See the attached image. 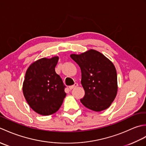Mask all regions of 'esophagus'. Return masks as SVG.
<instances>
[{
  "label": "esophagus",
  "mask_w": 146,
  "mask_h": 146,
  "mask_svg": "<svg viewBox=\"0 0 146 146\" xmlns=\"http://www.w3.org/2000/svg\"><path fill=\"white\" fill-rule=\"evenodd\" d=\"M78 86V84L77 83H75V84H74L73 85H71V86H69V88H70V90H72V89H73V88H76V87H77V86Z\"/></svg>",
  "instance_id": "obj_1"
}]
</instances>
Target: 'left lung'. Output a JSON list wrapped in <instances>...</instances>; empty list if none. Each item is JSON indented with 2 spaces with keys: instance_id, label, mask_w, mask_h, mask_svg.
<instances>
[{
  "instance_id": "8db88e82",
  "label": "left lung",
  "mask_w": 146,
  "mask_h": 146,
  "mask_svg": "<svg viewBox=\"0 0 146 146\" xmlns=\"http://www.w3.org/2000/svg\"><path fill=\"white\" fill-rule=\"evenodd\" d=\"M70 57L79 65L81 83L85 94L82 104L95 111L107 109L117 93V75L115 66L107 58L94 49Z\"/></svg>"
}]
</instances>
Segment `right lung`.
Listing matches in <instances>:
<instances>
[{"label": "right lung", "mask_w": 146, "mask_h": 146, "mask_svg": "<svg viewBox=\"0 0 146 146\" xmlns=\"http://www.w3.org/2000/svg\"><path fill=\"white\" fill-rule=\"evenodd\" d=\"M58 60V56L39 59L26 71L23 86L24 96L30 107L42 115L56 112L66 97V86L55 71Z\"/></svg>", "instance_id": "1"}]
</instances>
